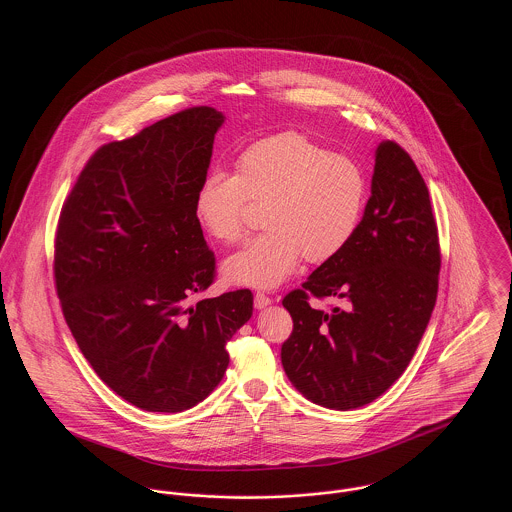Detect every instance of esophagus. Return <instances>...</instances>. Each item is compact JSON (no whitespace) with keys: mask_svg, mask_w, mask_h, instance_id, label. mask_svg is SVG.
<instances>
[{"mask_svg":"<svg viewBox=\"0 0 512 512\" xmlns=\"http://www.w3.org/2000/svg\"><path fill=\"white\" fill-rule=\"evenodd\" d=\"M270 303H272V299L265 293L259 292L255 295V309H265Z\"/></svg>","mask_w":512,"mask_h":512,"instance_id":"34e87169","label":"esophagus"}]
</instances>
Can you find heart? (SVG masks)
<instances>
[{
	"mask_svg": "<svg viewBox=\"0 0 512 512\" xmlns=\"http://www.w3.org/2000/svg\"><path fill=\"white\" fill-rule=\"evenodd\" d=\"M361 167L328 153L297 132H282L247 147L236 174L209 172L195 192V219L222 244L244 234L247 199L263 203L265 230L224 261L230 284L272 290L305 257L324 263L355 234L365 207Z\"/></svg>",
	"mask_w": 512,
	"mask_h": 512,
	"instance_id": "obj_1",
	"label": "heart"
}]
</instances>
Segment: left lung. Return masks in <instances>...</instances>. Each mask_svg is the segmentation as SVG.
I'll return each mask as SVG.
<instances>
[{"mask_svg": "<svg viewBox=\"0 0 512 512\" xmlns=\"http://www.w3.org/2000/svg\"><path fill=\"white\" fill-rule=\"evenodd\" d=\"M439 265L428 188L409 153L384 140L355 234L282 301L293 318L282 366L295 390L336 411L380 397L411 363L428 326ZM309 294L346 305L313 310Z\"/></svg>", "mask_w": 512, "mask_h": 512, "instance_id": "obj_1", "label": "left lung"}]
</instances>
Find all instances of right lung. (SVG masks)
<instances>
[{"mask_svg":"<svg viewBox=\"0 0 512 512\" xmlns=\"http://www.w3.org/2000/svg\"><path fill=\"white\" fill-rule=\"evenodd\" d=\"M224 115L194 107L101 147L63 205L55 286L99 378L151 413H182L219 386L226 343L253 315L249 290L190 305L215 257L195 219Z\"/></svg>","mask_w":512,"mask_h":512,"instance_id":"1","label":"right lung"}]
</instances>
